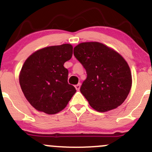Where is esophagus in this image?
Instances as JSON below:
<instances>
[{"instance_id":"obj_1","label":"esophagus","mask_w":152,"mask_h":152,"mask_svg":"<svg viewBox=\"0 0 152 152\" xmlns=\"http://www.w3.org/2000/svg\"><path fill=\"white\" fill-rule=\"evenodd\" d=\"M75 88L76 89V90H79V89H80V84H78V85H75Z\"/></svg>"}]
</instances>
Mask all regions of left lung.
<instances>
[{
  "label": "left lung",
  "mask_w": 152,
  "mask_h": 152,
  "mask_svg": "<svg viewBox=\"0 0 152 152\" xmlns=\"http://www.w3.org/2000/svg\"><path fill=\"white\" fill-rule=\"evenodd\" d=\"M87 72L80 88L92 108L104 113L124 103L132 87V73L118 52L101 42H82L73 49Z\"/></svg>",
  "instance_id": "1"
}]
</instances>
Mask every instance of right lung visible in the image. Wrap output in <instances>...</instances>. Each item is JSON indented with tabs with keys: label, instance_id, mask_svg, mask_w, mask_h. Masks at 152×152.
I'll use <instances>...</instances> for the list:
<instances>
[{
	"label": "right lung",
	"instance_id": "add662e5",
	"mask_svg": "<svg viewBox=\"0 0 152 152\" xmlns=\"http://www.w3.org/2000/svg\"><path fill=\"white\" fill-rule=\"evenodd\" d=\"M73 55V46L62 44L43 48L27 58L19 76L26 99L39 112L48 115L65 108L76 88L67 82L68 70L64 67Z\"/></svg>",
	"mask_w": 152,
	"mask_h": 152
}]
</instances>
